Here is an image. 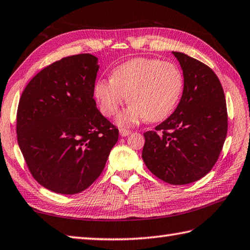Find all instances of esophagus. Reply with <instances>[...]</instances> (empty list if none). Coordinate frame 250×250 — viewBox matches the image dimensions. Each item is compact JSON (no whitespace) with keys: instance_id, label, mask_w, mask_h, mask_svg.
<instances>
[{"instance_id":"obj_1","label":"esophagus","mask_w":250,"mask_h":250,"mask_svg":"<svg viewBox=\"0 0 250 250\" xmlns=\"http://www.w3.org/2000/svg\"><path fill=\"white\" fill-rule=\"evenodd\" d=\"M119 133H120L121 136H128L131 133V131L130 130H126V129H120L119 130Z\"/></svg>"}]
</instances>
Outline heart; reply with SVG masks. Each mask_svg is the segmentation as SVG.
<instances>
[{"mask_svg":"<svg viewBox=\"0 0 250 250\" xmlns=\"http://www.w3.org/2000/svg\"><path fill=\"white\" fill-rule=\"evenodd\" d=\"M183 87V75L177 65L139 57L117 67L111 79L97 81L94 93L106 117L115 116L129 96L131 106L118 117V124L131 125L143 119L158 122L167 118Z\"/></svg>","mask_w":250,"mask_h":250,"instance_id":"obj_1","label":"heart"}]
</instances>
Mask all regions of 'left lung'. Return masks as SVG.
Returning a JSON list of instances; mask_svg holds the SVG:
<instances>
[{"mask_svg": "<svg viewBox=\"0 0 250 250\" xmlns=\"http://www.w3.org/2000/svg\"><path fill=\"white\" fill-rule=\"evenodd\" d=\"M172 54L183 70V94L173 114L144 133L142 158L160 180L183 185L202 179L217 163L227 138L228 111L211 68L187 54Z\"/></svg>", "mask_w": 250, "mask_h": 250, "instance_id": "obj_1", "label": "left lung"}]
</instances>
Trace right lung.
Listing matches in <instances>:
<instances>
[{"label": "right lung", "mask_w": 250, "mask_h": 250, "mask_svg": "<svg viewBox=\"0 0 250 250\" xmlns=\"http://www.w3.org/2000/svg\"><path fill=\"white\" fill-rule=\"evenodd\" d=\"M97 70L91 54L63 57L37 73L19 100V148L34 180L52 192L89 188L118 141L93 99Z\"/></svg>", "instance_id": "right-lung-1"}]
</instances>
